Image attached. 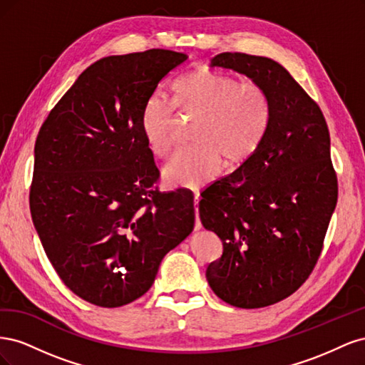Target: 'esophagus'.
Returning <instances> with one entry per match:
<instances>
[{"instance_id":"34e87169","label":"esophagus","mask_w":365,"mask_h":365,"mask_svg":"<svg viewBox=\"0 0 365 365\" xmlns=\"http://www.w3.org/2000/svg\"><path fill=\"white\" fill-rule=\"evenodd\" d=\"M200 201H201V196H200V193H195V213H196L195 230H201V228H202L201 219H200Z\"/></svg>"}]
</instances>
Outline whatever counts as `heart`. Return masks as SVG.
<instances>
[{
    "mask_svg": "<svg viewBox=\"0 0 365 365\" xmlns=\"http://www.w3.org/2000/svg\"><path fill=\"white\" fill-rule=\"evenodd\" d=\"M175 101L161 91L152 93L141 111V132L157 158H165L173 146L178 106L193 126L195 145L180 149L163 170L168 184L200 189L220 173L224 160L237 165L250 160L268 135L272 103L263 86L242 82L236 76L197 68L176 81Z\"/></svg>",
    "mask_w": 365,
    "mask_h": 365,
    "instance_id": "heart-1",
    "label": "heart"
}]
</instances>
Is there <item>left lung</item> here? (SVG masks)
<instances>
[{
  "mask_svg": "<svg viewBox=\"0 0 365 365\" xmlns=\"http://www.w3.org/2000/svg\"><path fill=\"white\" fill-rule=\"evenodd\" d=\"M210 65L251 77L272 103L259 150L200 201L202 225L224 248L207 267L210 288L231 306L264 307L300 288L323 251L338 200L329 129L317 102L279 62L220 53Z\"/></svg>",
  "mask_w": 365,
  "mask_h": 365,
  "instance_id": "1",
  "label": "left lung"
}]
</instances>
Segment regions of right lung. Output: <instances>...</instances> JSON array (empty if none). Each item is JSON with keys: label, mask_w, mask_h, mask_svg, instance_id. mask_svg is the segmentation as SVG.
I'll return each mask as SVG.
<instances>
[{"label": "right lung", "mask_w": 365, "mask_h": 365, "mask_svg": "<svg viewBox=\"0 0 365 365\" xmlns=\"http://www.w3.org/2000/svg\"><path fill=\"white\" fill-rule=\"evenodd\" d=\"M184 53L152 48L88 67L43 121L30 212L48 260L82 300L118 307L146 294L192 233L193 195L160 192L141 111Z\"/></svg>", "instance_id": "right-lung-1"}]
</instances>
